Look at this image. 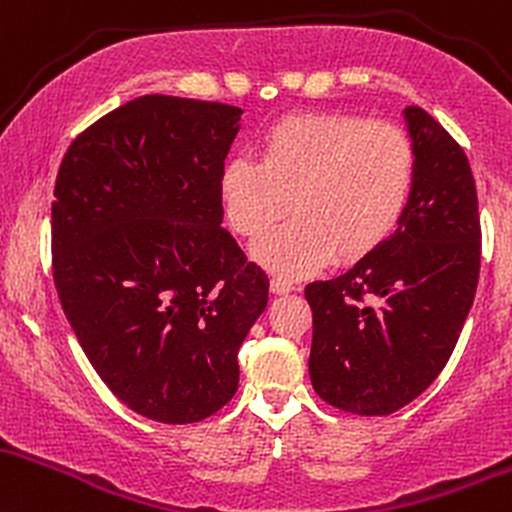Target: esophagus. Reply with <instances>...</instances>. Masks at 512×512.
Listing matches in <instances>:
<instances>
[{
  "label": "esophagus",
  "mask_w": 512,
  "mask_h": 512,
  "mask_svg": "<svg viewBox=\"0 0 512 512\" xmlns=\"http://www.w3.org/2000/svg\"><path fill=\"white\" fill-rule=\"evenodd\" d=\"M295 290V283H290V280L285 278H273L271 280V292L273 295H287V292Z\"/></svg>",
  "instance_id": "esophagus-1"
}]
</instances>
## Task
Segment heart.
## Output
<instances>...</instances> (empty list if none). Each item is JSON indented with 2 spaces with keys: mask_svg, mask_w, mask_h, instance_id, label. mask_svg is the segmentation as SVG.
Segmentation results:
<instances>
[{
  "mask_svg": "<svg viewBox=\"0 0 512 512\" xmlns=\"http://www.w3.org/2000/svg\"><path fill=\"white\" fill-rule=\"evenodd\" d=\"M416 186V147L392 120L292 113L263 132L258 162L237 157L220 174L234 234L258 239L263 266L297 278L329 263L365 261L399 229Z\"/></svg>",
  "mask_w": 512,
  "mask_h": 512,
  "instance_id": "1",
  "label": "heart"
}]
</instances>
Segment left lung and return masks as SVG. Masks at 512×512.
<instances>
[{
  "label": "left lung",
  "instance_id": "obj_1",
  "mask_svg": "<svg viewBox=\"0 0 512 512\" xmlns=\"http://www.w3.org/2000/svg\"><path fill=\"white\" fill-rule=\"evenodd\" d=\"M416 186L392 239L333 280L304 287L309 377L326 404L387 416L426 392L472 309L481 220L467 154L430 113L404 111Z\"/></svg>",
  "mask_w": 512,
  "mask_h": 512
}]
</instances>
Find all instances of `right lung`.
Here are the masks:
<instances>
[{
  "label": "right lung",
  "mask_w": 512,
  "mask_h": 512,
  "mask_svg": "<svg viewBox=\"0 0 512 512\" xmlns=\"http://www.w3.org/2000/svg\"><path fill=\"white\" fill-rule=\"evenodd\" d=\"M241 111L149 94L91 123L55 179L53 280L106 387L159 423H198L239 387L268 275L222 225Z\"/></svg>",
  "instance_id": "obj_1"
}]
</instances>
